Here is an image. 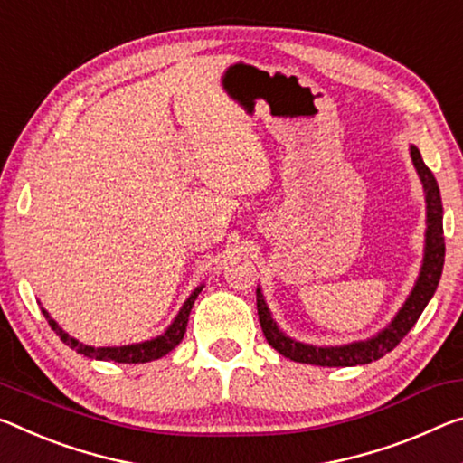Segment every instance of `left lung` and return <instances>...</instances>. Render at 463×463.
I'll return each mask as SVG.
<instances>
[{
    "label": "left lung",
    "instance_id": "1",
    "mask_svg": "<svg viewBox=\"0 0 463 463\" xmlns=\"http://www.w3.org/2000/svg\"><path fill=\"white\" fill-rule=\"evenodd\" d=\"M412 154V163L416 166L420 181L427 192V247H424V261L420 276L414 286L412 295L408 297L406 305L402 307L395 319L387 326L383 332L366 342L348 344V346H335V348H319V346H307L297 340L286 337L280 329H278L276 321L271 319L269 309L263 300L261 290L258 288V315L260 324L263 329V335L269 342L271 348H276L282 356L290 358L295 363L305 364H319V366H354V364H366L373 361H379L387 352H392L398 344L406 337L410 329L420 317L424 307L429 305L437 290V284L441 280V271L445 263V237H443V203L441 194H439V185L435 175L430 168L424 165L418 148H410Z\"/></svg>",
    "mask_w": 463,
    "mask_h": 463
}]
</instances>
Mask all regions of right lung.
I'll list each match as a JSON object with an SVG mask.
<instances>
[{
	"label": "right lung",
	"instance_id": "1",
	"mask_svg": "<svg viewBox=\"0 0 463 463\" xmlns=\"http://www.w3.org/2000/svg\"><path fill=\"white\" fill-rule=\"evenodd\" d=\"M203 286L194 290V295L185 300L183 309L179 311L177 317H175L173 326L166 329L163 335L154 337V340L142 342V344H131V346H121V348H94V346H86V344H80L78 340H73L63 329L55 324L53 319L49 317V313L43 309V315H45L49 326L53 332L61 337L63 344H68L71 350H76L78 354H84L88 358H97V361H115V363H129V364H137V363H150L156 361V358L165 356L171 352L177 344L183 340V334L187 329V321H189V313H192L194 300L200 295Z\"/></svg>",
	"mask_w": 463,
	"mask_h": 463
}]
</instances>
